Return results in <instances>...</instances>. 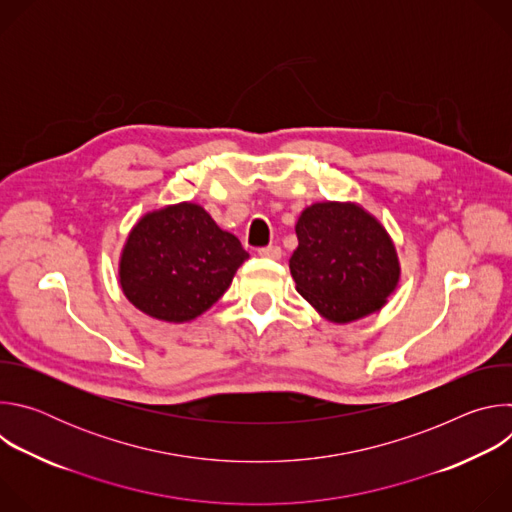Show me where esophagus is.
I'll use <instances>...</instances> for the list:
<instances>
[{
	"label": "esophagus",
	"mask_w": 512,
	"mask_h": 512,
	"mask_svg": "<svg viewBox=\"0 0 512 512\" xmlns=\"http://www.w3.org/2000/svg\"><path fill=\"white\" fill-rule=\"evenodd\" d=\"M259 255L265 259H279L281 257V249L277 245H267L259 249Z\"/></svg>",
	"instance_id": "esophagus-1"
}]
</instances>
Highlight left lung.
Listing matches in <instances>:
<instances>
[{
    "label": "left lung",
    "instance_id": "obj_1",
    "mask_svg": "<svg viewBox=\"0 0 512 512\" xmlns=\"http://www.w3.org/2000/svg\"><path fill=\"white\" fill-rule=\"evenodd\" d=\"M289 259L300 296L332 322L379 310L399 279L395 247L385 229L356 204L318 202L296 225Z\"/></svg>",
    "mask_w": 512,
    "mask_h": 512
}]
</instances>
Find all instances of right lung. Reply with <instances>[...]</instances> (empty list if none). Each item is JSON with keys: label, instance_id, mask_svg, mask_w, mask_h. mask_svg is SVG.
<instances>
[{"label": "right lung", "instance_id": "add662e5", "mask_svg": "<svg viewBox=\"0 0 512 512\" xmlns=\"http://www.w3.org/2000/svg\"><path fill=\"white\" fill-rule=\"evenodd\" d=\"M249 257L210 214L182 202L145 214L123 249L119 281L127 300L166 322H188L229 289Z\"/></svg>", "mask_w": 512, "mask_h": 512}]
</instances>
